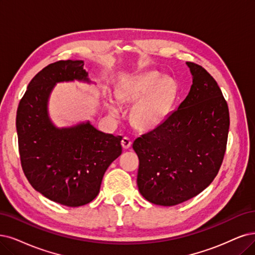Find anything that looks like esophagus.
Masks as SVG:
<instances>
[{"instance_id":"obj_1","label":"esophagus","mask_w":255,"mask_h":255,"mask_svg":"<svg viewBox=\"0 0 255 255\" xmlns=\"http://www.w3.org/2000/svg\"><path fill=\"white\" fill-rule=\"evenodd\" d=\"M121 144H122V147H123V148H124V149H128L132 143H131V139H130L128 136H124V137H123V139H122Z\"/></svg>"}]
</instances>
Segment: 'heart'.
Here are the masks:
<instances>
[{
    "mask_svg": "<svg viewBox=\"0 0 255 255\" xmlns=\"http://www.w3.org/2000/svg\"><path fill=\"white\" fill-rule=\"evenodd\" d=\"M119 99L134 103L131 121L139 130H153L161 126L171 112L176 99V84L170 78L154 70L139 73L128 79L119 91ZM109 110L117 116L119 108L112 100Z\"/></svg>",
    "mask_w": 255,
    "mask_h": 255,
    "instance_id": "obj_1",
    "label": "heart"
}]
</instances>
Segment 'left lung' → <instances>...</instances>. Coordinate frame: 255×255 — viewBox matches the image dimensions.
<instances>
[{"label": "left lung", "instance_id": "8db88e82", "mask_svg": "<svg viewBox=\"0 0 255 255\" xmlns=\"http://www.w3.org/2000/svg\"><path fill=\"white\" fill-rule=\"evenodd\" d=\"M192 85L163 124L133 142L138 190L147 201L174 206L192 199L218 174L227 146L229 109L218 83L187 62Z\"/></svg>", "mask_w": 255, "mask_h": 255}]
</instances>
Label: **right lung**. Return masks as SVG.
<instances>
[{"label": "right lung", "mask_w": 255, "mask_h": 255, "mask_svg": "<svg viewBox=\"0 0 255 255\" xmlns=\"http://www.w3.org/2000/svg\"><path fill=\"white\" fill-rule=\"evenodd\" d=\"M91 83L81 60L46 66L30 81L18 104L16 132L21 164L28 182L47 199L68 207L90 203L103 176L122 153V136L104 133L90 122L56 127L48 101L56 83Z\"/></svg>", "instance_id": "obj_1"}]
</instances>
